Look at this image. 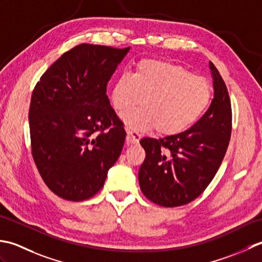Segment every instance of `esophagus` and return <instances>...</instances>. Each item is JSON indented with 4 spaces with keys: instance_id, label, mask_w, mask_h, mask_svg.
Here are the masks:
<instances>
[{
    "instance_id": "obj_1",
    "label": "esophagus",
    "mask_w": 262,
    "mask_h": 262,
    "mask_svg": "<svg viewBox=\"0 0 262 262\" xmlns=\"http://www.w3.org/2000/svg\"><path fill=\"white\" fill-rule=\"evenodd\" d=\"M126 133H127V142L129 143H138L139 140H140L141 136L139 135L138 131L132 130V129H127Z\"/></svg>"
}]
</instances>
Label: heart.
<instances>
[{
	"instance_id": "obj_1",
	"label": "heart",
	"mask_w": 262,
	"mask_h": 262,
	"mask_svg": "<svg viewBox=\"0 0 262 262\" xmlns=\"http://www.w3.org/2000/svg\"><path fill=\"white\" fill-rule=\"evenodd\" d=\"M212 88L204 77L193 76L178 64L143 60L133 74L122 73L112 87V105L124 112L123 121L133 129H151L174 136L189 129L210 104ZM144 99L142 100V98Z\"/></svg>"
}]
</instances>
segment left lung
I'll list each match as a JSON object with an SVG mask.
<instances>
[{
	"label": "left lung",
	"instance_id": "obj_1",
	"mask_svg": "<svg viewBox=\"0 0 262 262\" xmlns=\"http://www.w3.org/2000/svg\"><path fill=\"white\" fill-rule=\"evenodd\" d=\"M215 96L204 116L179 135L143 138L146 158L139 169L143 195L163 207L189 204L206 190L225 156L232 133L227 87L209 62Z\"/></svg>",
	"mask_w": 262,
	"mask_h": 262
}]
</instances>
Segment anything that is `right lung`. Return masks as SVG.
Listing matches in <instances>:
<instances>
[{"label": "right lung", "instance_id": "obj_1", "mask_svg": "<svg viewBox=\"0 0 262 262\" xmlns=\"http://www.w3.org/2000/svg\"><path fill=\"white\" fill-rule=\"evenodd\" d=\"M129 50L74 46L47 69L33 90L31 154L42 181L62 199L92 198L120 157L126 133L106 88Z\"/></svg>", "mask_w": 262, "mask_h": 262}]
</instances>
